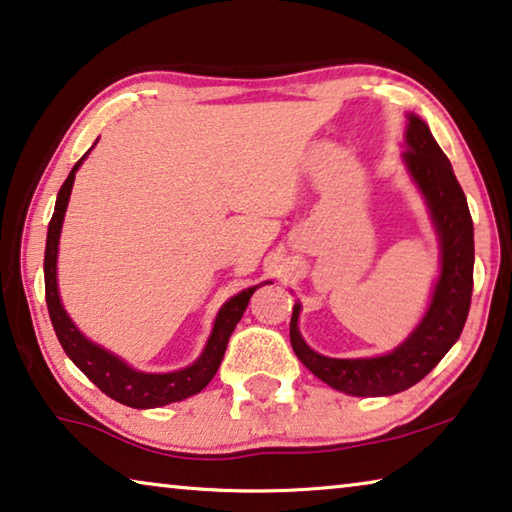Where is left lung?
I'll return each mask as SVG.
<instances>
[{
	"mask_svg": "<svg viewBox=\"0 0 512 512\" xmlns=\"http://www.w3.org/2000/svg\"><path fill=\"white\" fill-rule=\"evenodd\" d=\"M410 180L426 200L440 241V275L424 316L403 342L373 358H328L316 353L298 330L303 305H294L289 323L291 346L298 360L316 378L351 396H392L417 385L435 369L465 328L474 287V223L467 198L453 175L451 161L433 139L431 129L408 113L405 152L401 154Z\"/></svg>",
	"mask_w": 512,
	"mask_h": 512,
	"instance_id": "left-lung-1",
	"label": "left lung"
}]
</instances>
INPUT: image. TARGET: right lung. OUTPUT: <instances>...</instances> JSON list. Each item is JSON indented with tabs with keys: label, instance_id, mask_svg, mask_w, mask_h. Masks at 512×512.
<instances>
[{
	"label": "right lung",
	"instance_id": "add662e5",
	"mask_svg": "<svg viewBox=\"0 0 512 512\" xmlns=\"http://www.w3.org/2000/svg\"><path fill=\"white\" fill-rule=\"evenodd\" d=\"M88 152L77 161L75 168L70 170L68 180L63 182V186L59 189V196H56V205H54V216L50 221V227H47L45 300H47V310H50L54 332L56 337H59V342L68 358L75 362L77 367L84 371V376L88 380H93V383L100 387L109 399L129 405V408H136V410L161 408V405L184 401L189 399V396L202 392V389L209 385V380L216 376V371L221 367V360L225 355L227 339H230L232 330L237 328L243 312H246L250 296L255 294L257 287L266 285L269 280L262 282V285L243 289L237 296L225 300L223 307L216 314L214 328L209 332V339L205 348H202V353L198 355V360L184 369L168 371V373L139 371L129 367V364L123 358H118L116 353H111L104 346L91 342V339H88L84 332L75 326V321L68 316L66 307L61 303L59 282H56V259H59V239H61L63 218H66L75 175L79 166L84 164V159L88 157Z\"/></svg>",
	"mask_w": 512,
	"mask_h": 512
}]
</instances>
